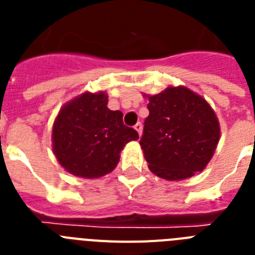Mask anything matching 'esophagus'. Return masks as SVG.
<instances>
[{"label":"esophagus","instance_id":"obj_1","mask_svg":"<svg viewBox=\"0 0 255 255\" xmlns=\"http://www.w3.org/2000/svg\"><path fill=\"white\" fill-rule=\"evenodd\" d=\"M134 129L136 130V131H138L139 136H141V131H143V125H141L140 123H138V124H136V125L134 126Z\"/></svg>","mask_w":255,"mask_h":255}]
</instances>
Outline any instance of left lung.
<instances>
[{
    "label": "left lung",
    "mask_w": 255,
    "mask_h": 255,
    "mask_svg": "<svg viewBox=\"0 0 255 255\" xmlns=\"http://www.w3.org/2000/svg\"><path fill=\"white\" fill-rule=\"evenodd\" d=\"M148 98L149 115L140 139L144 158L155 176L179 181L203 171L215 154L221 128L203 97L184 85Z\"/></svg>",
    "instance_id": "left-lung-1"
}]
</instances>
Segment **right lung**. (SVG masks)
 <instances>
[{
    "instance_id": "right-lung-1",
    "label": "right lung",
    "mask_w": 255,
    "mask_h": 255,
    "mask_svg": "<svg viewBox=\"0 0 255 255\" xmlns=\"http://www.w3.org/2000/svg\"><path fill=\"white\" fill-rule=\"evenodd\" d=\"M106 92H84L61 107L52 126V149L74 176L98 179L112 172L126 144L139 135L124 125L123 112L107 107Z\"/></svg>"
}]
</instances>
